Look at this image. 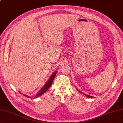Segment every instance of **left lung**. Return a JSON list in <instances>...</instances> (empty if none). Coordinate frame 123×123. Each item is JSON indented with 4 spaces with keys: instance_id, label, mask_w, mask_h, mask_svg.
I'll use <instances>...</instances> for the list:
<instances>
[{
    "instance_id": "8db88e82",
    "label": "left lung",
    "mask_w": 123,
    "mask_h": 123,
    "mask_svg": "<svg viewBox=\"0 0 123 123\" xmlns=\"http://www.w3.org/2000/svg\"><path fill=\"white\" fill-rule=\"evenodd\" d=\"M78 91V92H81V93H82V92H80V91L79 90H78V89H77ZM84 94V95H86L87 97H88V98H93V97H92V96H89V95H87V94H86L85 93H83Z\"/></svg>"
}]
</instances>
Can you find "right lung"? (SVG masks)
Wrapping results in <instances>:
<instances>
[{"mask_svg": "<svg viewBox=\"0 0 123 123\" xmlns=\"http://www.w3.org/2000/svg\"><path fill=\"white\" fill-rule=\"evenodd\" d=\"M56 72L57 71H55L54 72H53V73L52 74V75H51V76H50V78H49L48 80L47 81V83L45 84V85H44L43 87V88H42L40 89V90L39 91V92L37 93L36 96L34 98H37V97H39L41 95H42L43 93H45L46 91L49 89V88L50 87V86H51V84H52L53 80H54V78L56 75ZM19 92L21 93V92ZM23 96L27 97V98H31V97H30L29 96L26 95V94H23Z\"/></svg>", "mask_w": 123, "mask_h": 123, "instance_id": "1", "label": "right lung"}]
</instances>
